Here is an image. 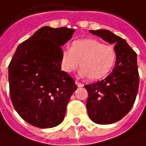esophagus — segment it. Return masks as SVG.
<instances>
[{"label":"esophagus","mask_w":146,"mask_h":146,"mask_svg":"<svg viewBox=\"0 0 146 146\" xmlns=\"http://www.w3.org/2000/svg\"><path fill=\"white\" fill-rule=\"evenodd\" d=\"M75 82H76V84H77V86H78V87H82V86H84V84H83V83H82V82H79L78 81H76Z\"/></svg>","instance_id":"esophagus-1"}]
</instances>
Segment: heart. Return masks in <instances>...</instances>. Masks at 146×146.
<instances>
[{"mask_svg":"<svg viewBox=\"0 0 146 146\" xmlns=\"http://www.w3.org/2000/svg\"><path fill=\"white\" fill-rule=\"evenodd\" d=\"M116 60L117 52L113 46L95 39H83L73 41L70 49L62 50L60 65L65 73H72L80 62L82 74L89 80L97 81L110 73Z\"/></svg>","mask_w":146,"mask_h":146,"instance_id":"heart-1","label":"heart"}]
</instances>
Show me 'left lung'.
Listing matches in <instances>:
<instances>
[{
  "label": "left lung",
  "instance_id": "8db88e82",
  "mask_svg": "<svg viewBox=\"0 0 146 146\" xmlns=\"http://www.w3.org/2000/svg\"><path fill=\"white\" fill-rule=\"evenodd\" d=\"M109 43H115L117 60L112 73L105 79L85 85L88 92L86 109L98 124L116 123L131 110L139 88L136 53L122 37L109 30H90Z\"/></svg>",
  "mask_w": 146,
  "mask_h": 146
}]
</instances>
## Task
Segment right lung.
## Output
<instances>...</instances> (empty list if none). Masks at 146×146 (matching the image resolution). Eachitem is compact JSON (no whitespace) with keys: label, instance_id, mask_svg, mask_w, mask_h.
I'll return each instance as SVG.
<instances>
[{"label":"right lung","instance_id":"add662e5","mask_svg":"<svg viewBox=\"0 0 146 146\" xmlns=\"http://www.w3.org/2000/svg\"><path fill=\"white\" fill-rule=\"evenodd\" d=\"M74 30L42 27L20 44L9 64L10 99L29 124L49 128L60 124L77 85L61 70L60 46Z\"/></svg>","mask_w":146,"mask_h":146}]
</instances>
